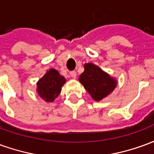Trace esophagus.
<instances>
[{
	"instance_id": "34e87169",
	"label": "esophagus",
	"mask_w": 154,
	"mask_h": 154,
	"mask_svg": "<svg viewBox=\"0 0 154 154\" xmlns=\"http://www.w3.org/2000/svg\"><path fill=\"white\" fill-rule=\"evenodd\" d=\"M70 76L72 78H76L77 77V72H75V71H72V72H70Z\"/></svg>"
}]
</instances>
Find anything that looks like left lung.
<instances>
[{
  "label": "left lung",
  "instance_id": "obj_1",
  "mask_svg": "<svg viewBox=\"0 0 154 154\" xmlns=\"http://www.w3.org/2000/svg\"><path fill=\"white\" fill-rule=\"evenodd\" d=\"M84 69L78 80L94 100L100 101L115 90L117 81L98 66L89 63Z\"/></svg>",
  "mask_w": 154,
  "mask_h": 154
}]
</instances>
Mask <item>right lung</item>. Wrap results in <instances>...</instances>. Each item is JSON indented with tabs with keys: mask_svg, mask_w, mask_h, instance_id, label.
I'll list each match as a JSON object with an SVG mask.
<instances>
[{
	"mask_svg": "<svg viewBox=\"0 0 154 154\" xmlns=\"http://www.w3.org/2000/svg\"><path fill=\"white\" fill-rule=\"evenodd\" d=\"M65 82L66 79L64 77L61 76L57 70L52 68L37 82V92L46 102H53L60 94L62 87Z\"/></svg>",
	"mask_w": 154,
	"mask_h": 154,
	"instance_id": "right-lung-1",
	"label": "right lung"
}]
</instances>
